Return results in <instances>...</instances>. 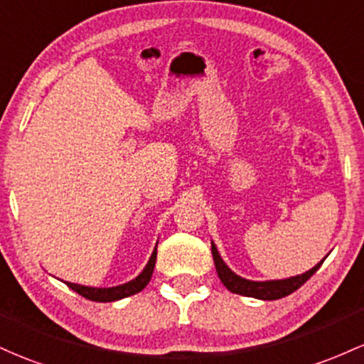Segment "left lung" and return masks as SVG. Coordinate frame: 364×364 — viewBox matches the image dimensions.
Listing matches in <instances>:
<instances>
[{"label": "left lung", "instance_id": "8db88e82", "mask_svg": "<svg viewBox=\"0 0 364 364\" xmlns=\"http://www.w3.org/2000/svg\"><path fill=\"white\" fill-rule=\"evenodd\" d=\"M210 247H213L215 271H218V277L223 282V285H225L230 292L245 295V297L261 299V301H277V299L287 297V295L295 292V290L301 289L307 279L316 273L319 266L325 261V259H323L321 262H318L316 266L311 267L309 271L297 274V277H290L285 279H267V282H252V279L238 277L237 273H233V271L226 266V262L223 261L221 255H219L218 247L214 245V242L210 243Z\"/></svg>", "mask_w": 364, "mask_h": 364}]
</instances>
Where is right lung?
<instances>
[{
	"instance_id": "add662e5",
	"label": "right lung",
	"mask_w": 364,
	"mask_h": 364,
	"mask_svg": "<svg viewBox=\"0 0 364 364\" xmlns=\"http://www.w3.org/2000/svg\"><path fill=\"white\" fill-rule=\"evenodd\" d=\"M155 259H157V247L154 249V252L150 255V261L146 262L145 269L138 274L136 278L131 279V282L122 283V285L117 287H110V289H97V287H85V285H77V283H70L65 282L69 289L77 292L79 295H82L85 299H90V301L95 302H114L119 301V299L129 297V295H134L138 292H141L146 285H149L151 273H154L155 267Z\"/></svg>"
}]
</instances>
